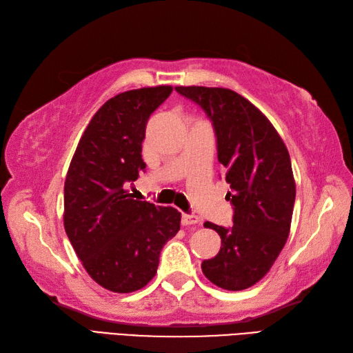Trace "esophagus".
Wrapping results in <instances>:
<instances>
[{
	"label": "esophagus",
	"instance_id": "1",
	"mask_svg": "<svg viewBox=\"0 0 353 353\" xmlns=\"http://www.w3.org/2000/svg\"><path fill=\"white\" fill-rule=\"evenodd\" d=\"M181 221H183V225H184V226H188V225H196V223L199 221V217L194 216V214H183Z\"/></svg>",
	"mask_w": 353,
	"mask_h": 353
}]
</instances>
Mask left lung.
Here are the masks:
<instances>
[{"mask_svg": "<svg viewBox=\"0 0 353 353\" xmlns=\"http://www.w3.org/2000/svg\"><path fill=\"white\" fill-rule=\"evenodd\" d=\"M212 123L223 176L230 184L234 226L205 221L221 238L217 256L202 262L205 277L226 290L256 285L271 270L289 236L295 179L285 142L270 119L228 88L176 87Z\"/></svg>", "mask_w": 353, "mask_h": 353, "instance_id": "1", "label": "left lung"}]
</instances>
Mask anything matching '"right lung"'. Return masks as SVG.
Wrapping results in <instances>:
<instances>
[{"mask_svg":"<svg viewBox=\"0 0 353 353\" xmlns=\"http://www.w3.org/2000/svg\"><path fill=\"white\" fill-rule=\"evenodd\" d=\"M169 85L109 99L81 137L64 183V229L91 279L118 294L156 276L160 252L179 230L181 212L133 199L124 185L145 172L142 141Z\"/></svg>","mask_w":353,"mask_h":353,"instance_id":"1","label":"right lung"}]
</instances>
